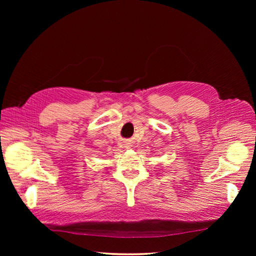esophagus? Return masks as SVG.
I'll list each match as a JSON object with an SVG mask.
<instances>
[{"label":"esophagus","instance_id":"1","mask_svg":"<svg viewBox=\"0 0 256 256\" xmlns=\"http://www.w3.org/2000/svg\"><path fill=\"white\" fill-rule=\"evenodd\" d=\"M126 147H127V148H128V147H129V146H128V145H127V146H126Z\"/></svg>","mask_w":256,"mask_h":256}]
</instances>
